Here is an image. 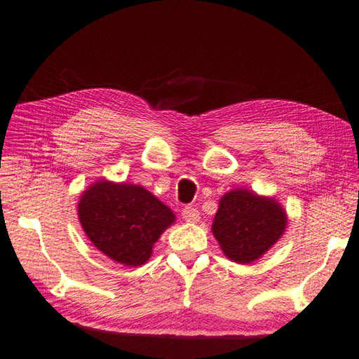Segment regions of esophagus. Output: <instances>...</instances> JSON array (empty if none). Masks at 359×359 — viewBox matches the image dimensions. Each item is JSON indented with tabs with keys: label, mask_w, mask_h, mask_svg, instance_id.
Returning a JSON list of instances; mask_svg holds the SVG:
<instances>
[{
	"label": "esophagus",
	"mask_w": 359,
	"mask_h": 359,
	"mask_svg": "<svg viewBox=\"0 0 359 359\" xmlns=\"http://www.w3.org/2000/svg\"><path fill=\"white\" fill-rule=\"evenodd\" d=\"M182 218L188 221V223H198L201 218L199 210H196V208H193V207H185L184 210H182Z\"/></svg>",
	"instance_id": "obj_1"
}]
</instances>
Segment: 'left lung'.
Wrapping results in <instances>:
<instances>
[{
	"label": "left lung",
	"instance_id": "obj_1",
	"mask_svg": "<svg viewBox=\"0 0 359 359\" xmlns=\"http://www.w3.org/2000/svg\"><path fill=\"white\" fill-rule=\"evenodd\" d=\"M285 227L287 213L275 198L236 188L219 199L212 232L227 259L248 265L270 251Z\"/></svg>",
	"mask_w": 359,
	"mask_h": 359
}]
</instances>
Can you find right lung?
Here are the masks:
<instances>
[{"label": "right lung", "mask_w": 359, "mask_h": 359, "mask_svg": "<svg viewBox=\"0 0 359 359\" xmlns=\"http://www.w3.org/2000/svg\"><path fill=\"white\" fill-rule=\"evenodd\" d=\"M86 237L107 257L126 266L144 265L175 215L144 187L100 179L78 201Z\"/></svg>", "instance_id": "add662e5"}]
</instances>
